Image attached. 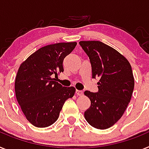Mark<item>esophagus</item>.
<instances>
[{
    "instance_id": "34e87169",
    "label": "esophagus",
    "mask_w": 149,
    "mask_h": 149,
    "mask_svg": "<svg viewBox=\"0 0 149 149\" xmlns=\"http://www.w3.org/2000/svg\"><path fill=\"white\" fill-rule=\"evenodd\" d=\"M76 93H77V96H82L84 95L83 91H82V90H76Z\"/></svg>"
}]
</instances>
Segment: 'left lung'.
<instances>
[{"label": "left lung", "mask_w": 149, "mask_h": 149, "mask_svg": "<svg viewBox=\"0 0 149 149\" xmlns=\"http://www.w3.org/2000/svg\"><path fill=\"white\" fill-rule=\"evenodd\" d=\"M79 44L89 56L93 78L100 79L97 93L84 92L91 102L85 119L96 129H108L121 118L131 100L134 88L131 65L124 56L102 42Z\"/></svg>", "instance_id": "left-lung-1"}]
</instances>
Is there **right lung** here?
Instances as JSON below:
<instances>
[{"instance_id":"1","label":"right lung","mask_w":149,"mask_h":149,"mask_svg":"<svg viewBox=\"0 0 149 149\" xmlns=\"http://www.w3.org/2000/svg\"><path fill=\"white\" fill-rule=\"evenodd\" d=\"M76 45V42H69L43 47L18 70L16 100L27 120L35 127H47L55 123L65 102L74 95V87H62L52 77L63 72L65 57Z\"/></svg>"}]
</instances>
